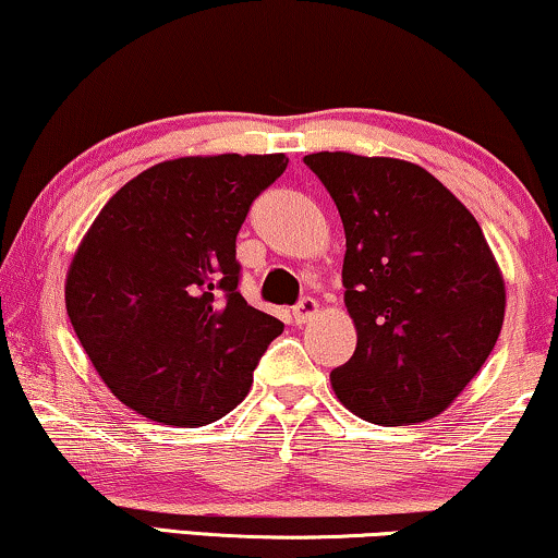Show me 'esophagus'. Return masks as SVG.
Here are the masks:
<instances>
[{
	"mask_svg": "<svg viewBox=\"0 0 558 558\" xmlns=\"http://www.w3.org/2000/svg\"><path fill=\"white\" fill-rule=\"evenodd\" d=\"M316 313H318V301L316 298L305 295V298H301V303L293 308V318H295V324H308Z\"/></svg>",
	"mask_w": 558,
	"mask_h": 558,
	"instance_id": "obj_1",
	"label": "esophagus"
}]
</instances>
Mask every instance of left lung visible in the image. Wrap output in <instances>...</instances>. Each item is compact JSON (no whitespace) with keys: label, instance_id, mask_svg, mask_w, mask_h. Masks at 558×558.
<instances>
[{"label":"left lung","instance_id":"obj_1","mask_svg":"<svg viewBox=\"0 0 558 558\" xmlns=\"http://www.w3.org/2000/svg\"><path fill=\"white\" fill-rule=\"evenodd\" d=\"M336 202L343 301L356 351L331 372L339 402L374 425H412L450 407L496 347L506 282L481 225L417 163L305 156Z\"/></svg>","mask_w":558,"mask_h":558}]
</instances>
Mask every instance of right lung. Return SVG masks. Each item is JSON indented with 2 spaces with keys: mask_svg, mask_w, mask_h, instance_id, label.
<instances>
[{
  "mask_svg": "<svg viewBox=\"0 0 558 558\" xmlns=\"http://www.w3.org/2000/svg\"><path fill=\"white\" fill-rule=\"evenodd\" d=\"M286 154L184 156L141 171L90 225L65 305L100 379L177 427L234 410L282 324L240 295L234 242Z\"/></svg>",
  "mask_w": 558,
  "mask_h": 558,
  "instance_id": "1",
  "label": "right lung"
}]
</instances>
